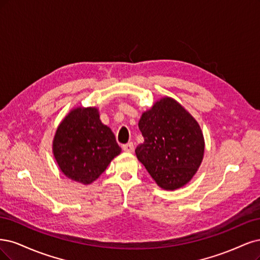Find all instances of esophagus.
Returning a JSON list of instances; mask_svg holds the SVG:
<instances>
[{"mask_svg":"<svg viewBox=\"0 0 260 260\" xmlns=\"http://www.w3.org/2000/svg\"><path fill=\"white\" fill-rule=\"evenodd\" d=\"M122 149H123V151L127 152V153L134 152V145H133V142H129V144H126V145H123Z\"/></svg>","mask_w":260,"mask_h":260,"instance_id":"1","label":"esophagus"}]
</instances>
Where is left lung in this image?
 I'll use <instances>...</instances> for the list:
<instances>
[{
	"instance_id": "8db88e82",
	"label": "left lung",
	"mask_w": 260,
	"mask_h": 260,
	"mask_svg": "<svg viewBox=\"0 0 260 260\" xmlns=\"http://www.w3.org/2000/svg\"><path fill=\"white\" fill-rule=\"evenodd\" d=\"M145 141L135 150L156 185L176 190L193 178L203 161L205 141L199 123L172 97H162L141 114Z\"/></svg>"
}]
</instances>
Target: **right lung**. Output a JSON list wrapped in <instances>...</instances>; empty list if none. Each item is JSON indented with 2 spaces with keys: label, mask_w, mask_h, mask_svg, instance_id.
<instances>
[{
  "label": "right lung",
  "mask_w": 260,
  "mask_h": 260,
  "mask_svg": "<svg viewBox=\"0 0 260 260\" xmlns=\"http://www.w3.org/2000/svg\"><path fill=\"white\" fill-rule=\"evenodd\" d=\"M121 151L111 128L100 121L97 107L73 108L53 139V154L60 171L83 185L94 182Z\"/></svg>",
  "instance_id": "add662e5"
}]
</instances>
